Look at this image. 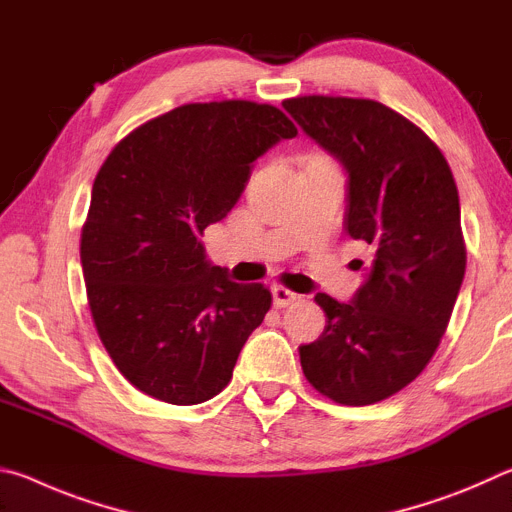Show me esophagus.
Here are the masks:
<instances>
[{
    "label": "esophagus",
    "mask_w": 512,
    "mask_h": 512,
    "mask_svg": "<svg viewBox=\"0 0 512 512\" xmlns=\"http://www.w3.org/2000/svg\"><path fill=\"white\" fill-rule=\"evenodd\" d=\"M271 293H273V305L275 307H289L300 298L298 293H293V291L284 289V287H273Z\"/></svg>",
    "instance_id": "1"
}]
</instances>
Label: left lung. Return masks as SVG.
Here are the masks:
<instances>
[{
  "label": "left lung",
  "instance_id": "1",
  "mask_svg": "<svg viewBox=\"0 0 512 512\" xmlns=\"http://www.w3.org/2000/svg\"><path fill=\"white\" fill-rule=\"evenodd\" d=\"M282 106L343 164L345 230L375 253L350 302L316 296L327 325L298 348L302 372L329 400L375 404L427 368L461 291L467 257L452 169L418 126L379 101L311 94Z\"/></svg>",
  "mask_w": 512,
  "mask_h": 512
}]
</instances>
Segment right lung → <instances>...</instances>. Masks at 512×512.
<instances>
[{
    "label": "right lung",
    "instance_id": "1",
    "mask_svg": "<svg viewBox=\"0 0 512 512\" xmlns=\"http://www.w3.org/2000/svg\"><path fill=\"white\" fill-rule=\"evenodd\" d=\"M296 135L268 103H187L135 128L103 162L81 264L99 339L137 391L189 406L228 386L271 291L232 282L201 237L235 207L259 155Z\"/></svg>",
    "mask_w": 512,
    "mask_h": 512
}]
</instances>
